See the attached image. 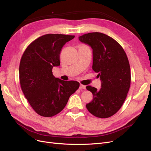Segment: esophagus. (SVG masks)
Here are the masks:
<instances>
[{
  "instance_id": "esophagus-1",
  "label": "esophagus",
  "mask_w": 151,
  "mask_h": 151,
  "mask_svg": "<svg viewBox=\"0 0 151 151\" xmlns=\"http://www.w3.org/2000/svg\"><path fill=\"white\" fill-rule=\"evenodd\" d=\"M86 88V87L85 85H81V84H80V87H79V88L80 89H85Z\"/></svg>"
}]
</instances>
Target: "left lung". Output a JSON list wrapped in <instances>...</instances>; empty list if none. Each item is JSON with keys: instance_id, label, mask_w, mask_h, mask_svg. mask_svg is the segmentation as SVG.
<instances>
[{"instance_id": "obj_1", "label": "left lung", "mask_w": 151, "mask_h": 151, "mask_svg": "<svg viewBox=\"0 0 151 151\" xmlns=\"http://www.w3.org/2000/svg\"><path fill=\"white\" fill-rule=\"evenodd\" d=\"M78 39L92 49V69L101 80L99 90L86 87L93 96L86 107L96 117L109 118L121 108L130 88V67L127 54L117 42L104 33H89Z\"/></svg>"}]
</instances>
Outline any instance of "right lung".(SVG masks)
<instances>
[{
  "instance_id": "add662e5",
  "label": "right lung",
  "mask_w": 151,
  "mask_h": 151,
  "mask_svg": "<svg viewBox=\"0 0 151 151\" xmlns=\"http://www.w3.org/2000/svg\"><path fill=\"white\" fill-rule=\"evenodd\" d=\"M74 35L47 34L30 44L21 59L19 73L21 90L37 114L52 117L66 106L79 88L76 81H63L52 74L60 65V52Z\"/></svg>"
}]
</instances>
